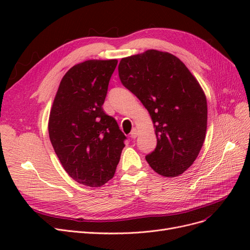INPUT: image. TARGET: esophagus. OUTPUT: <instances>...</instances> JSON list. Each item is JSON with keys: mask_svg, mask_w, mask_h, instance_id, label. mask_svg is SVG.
Listing matches in <instances>:
<instances>
[{"mask_svg": "<svg viewBox=\"0 0 250 250\" xmlns=\"http://www.w3.org/2000/svg\"><path fill=\"white\" fill-rule=\"evenodd\" d=\"M137 137H138V130H137V128H133V129L130 132V138L135 139Z\"/></svg>", "mask_w": 250, "mask_h": 250, "instance_id": "obj_1", "label": "esophagus"}]
</instances>
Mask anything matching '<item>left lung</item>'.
Masks as SVG:
<instances>
[{
	"instance_id": "8db88e82",
	"label": "left lung",
	"mask_w": 250,
	"mask_h": 250,
	"mask_svg": "<svg viewBox=\"0 0 250 250\" xmlns=\"http://www.w3.org/2000/svg\"><path fill=\"white\" fill-rule=\"evenodd\" d=\"M119 77L154 124L157 144L146 155L149 166L166 177L183 174L198 156L207 132V98L198 81L176 56L156 50L121 59Z\"/></svg>"
}]
</instances>
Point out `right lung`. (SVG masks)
<instances>
[{"label":"right lung","instance_id":"add662e5","mask_svg":"<svg viewBox=\"0 0 250 250\" xmlns=\"http://www.w3.org/2000/svg\"><path fill=\"white\" fill-rule=\"evenodd\" d=\"M117 63L86 60L71 67L50 112V141L60 163L74 180L90 188L113 177L125 147V134L102 108Z\"/></svg>","mask_w":250,"mask_h":250}]
</instances>
